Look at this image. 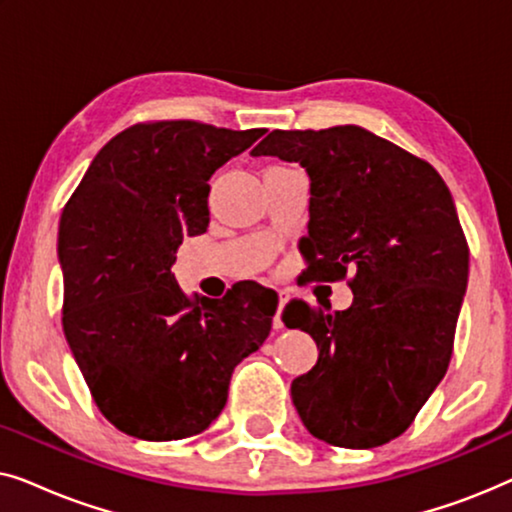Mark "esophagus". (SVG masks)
Returning <instances> with one entry per match:
<instances>
[{"mask_svg":"<svg viewBox=\"0 0 512 512\" xmlns=\"http://www.w3.org/2000/svg\"><path fill=\"white\" fill-rule=\"evenodd\" d=\"M277 296H279V305H277V312H275V317H272V326H275V328H284V321H282V310H284V305L289 303V293H286V291H279Z\"/></svg>","mask_w":512,"mask_h":512,"instance_id":"34e87169","label":"esophagus"}]
</instances>
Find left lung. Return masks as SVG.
<instances>
[{
    "mask_svg": "<svg viewBox=\"0 0 512 512\" xmlns=\"http://www.w3.org/2000/svg\"><path fill=\"white\" fill-rule=\"evenodd\" d=\"M251 156L300 163L310 223L300 242L321 282L345 279L352 305L293 300L282 321L319 359L291 382L314 438L368 450L401 436L452 359L468 284V244L450 188L426 160L359 125L272 130Z\"/></svg>",
    "mask_w": 512,
    "mask_h": 512,
    "instance_id": "obj_1",
    "label": "left lung"
}]
</instances>
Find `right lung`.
<instances>
[{"instance_id": "1", "label": "right lung", "mask_w": 512, "mask_h": 512, "mask_svg": "<svg viewBox=\"0 0 512 512\" xmlns=\"http://www.w3.org/2000/svg\"><path fill=\"white\" fill-rule=\"evenodd\" d=\"M263 132L132 125L102 146L60 216L65 338L97 408L128 436L205 431L237 363L270 335V289L240 282L193 300L172 275L181 240L207 230V181Z\"/></svg>"}]
</instances>
